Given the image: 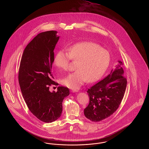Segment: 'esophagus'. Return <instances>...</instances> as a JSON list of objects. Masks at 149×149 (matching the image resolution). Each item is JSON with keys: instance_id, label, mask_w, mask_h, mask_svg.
I'll use <instances>...</instances> for the list:
<instances>
[{"instance_id": "1", "label": "esophagus", "mask_w": 149, "mask_h": 149, "mask_svg": "<svg viewBox=\"0 0 149 149\" xmlns=\"http://www.w3.org/2000/svg\"><path fill=\"white\" fill-rule=\"evenodd\" d=\"M71 92L72 93H75V92H78V90H77V89H71Z\"/></svg>"}]
</instances>
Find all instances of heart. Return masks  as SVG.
<instances>
[{
	"instance_id": "1",
	"label": "heart",
	"mask_w": 149,
	"mask_h": 149,
	"mask_svg": "<svg viewBox=\"0 0 149 149\" xmlns=\"http://www.w3.org/2000/svg\"><path fill=\"white\" fill-rule=\"evenodd\" d=\"M78 61L76 71L61 80L63 85L76 89L87 80L93 83L99 80L109 64L111 56L107 50L91 42L78 43L70 47L68 52L64 50L57 52L54 63L57 68L67 70L70 60Z\"/></svg>"
}]
</instances>
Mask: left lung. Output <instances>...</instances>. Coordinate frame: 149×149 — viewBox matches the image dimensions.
<instances>
[{
  "label": "left lung",
  "mask_w": 149,
  "mask_h": 149,
  "mask_svg": "<svg viewBox=\"0 0 149 149\" xmlns=\"http://www.w3.org/2000/svg\"><path fill=\"white\" fill-rule=\"evenodd\" d=\"M116 68L98 83L88 89V106L84 109L85 117L93 122L103 120L113 114L123 98L127 79L124 76L122 63L118 61Z\"/></svg>",
  "instance_id": "1"
}]
</instances>
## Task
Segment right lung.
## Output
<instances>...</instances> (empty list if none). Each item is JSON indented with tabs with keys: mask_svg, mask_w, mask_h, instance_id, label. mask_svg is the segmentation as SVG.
Wrapping results in <instances>:
<instances>
[{
	"mask_svg": "<svg viewBox=\"0 0 149 149\" xmlns=\"http://www.w3.org/2000/svg\"><path fill=\"white\" fill-rule=\"evenodd\" d=\"M57 31L41 32L29 43L20 63L18 81L24 100L31 113L44 122L57 120L62 113L63 101L70 94L69 88L58 86L51 92L50 86L58 85L51 69L55 46L59 36Z\"/></svg>",
	"mask_w": 149,
	"mask_h": 149,
	"instance_id": "right-lung-1",
	"label": "right lung"
}]
</instances>
